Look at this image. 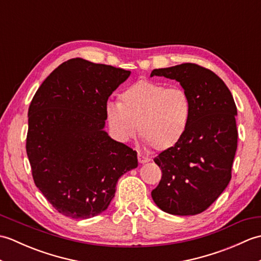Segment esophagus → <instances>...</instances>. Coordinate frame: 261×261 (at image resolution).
<instances>
[{
  "label": "esophagus",
  "mask_w": 261,
  "mask_h": 261,
  "mask_svg": "<svg viewBox=\"0 0 261 261\" xmlns=\"http://www.w3.org/2000/svg\"><path fill=\"white\" fill-rule=\"evenodd\" d=\"M138 160H139L140 164H146V163H148L150 159H149V158L146 157V156H143V154H140V153H139V154H138Z\"/></svg>",
  "instance_id": "34e87169"
}]
</instances>
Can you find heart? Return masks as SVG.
Instances as JSON below:
<instances>
[{"instance_id":"1","label":"heart","mask_w":261,"mask_h":261,"mask_svg":"<svg viewBox=\"0 0 261 261\" xmlns=\"http://www.w3.org/2000/svg\"><path fill=\"white\" fill-rule=\"evenodd\" d=\"M105 115L111 131L121 141L139 136L154 150L175 147L188 129L192 101L181 87L140 80L119 95V103H108Z\"/></svg>"}]
</instances>
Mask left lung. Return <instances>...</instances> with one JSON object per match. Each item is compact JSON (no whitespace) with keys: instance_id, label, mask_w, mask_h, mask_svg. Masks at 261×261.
I'll return each mask as SVG.
<instances>
[{"instance_id":"left-lung-1","label":"left lung","mask_w":261,"mask_h":261,"mask_svg":"<svg viewBox=\"0 0 261 261\" xmlns=\"http://www.w3.org/2000/svg\"><path fill=\"white\" fill-rule=\"evenodd\" d=\"M154 75L180 83L191 97L192 115L182 139L153 159L163 176L151 197L169 214L202 213L231 179L238 147L233 96L218 75L196 64L153 69Z\"/></svg>"}]
</instances>
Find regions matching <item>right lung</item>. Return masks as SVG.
I'll use <instances>...</instances> for the list:
<instances>
[{"mask_svg":"<svg viewBox=\"0 0 261 261\" xmlns=\"http://www.w3.org/2000/svg\"><path fill=\"white\" fill-rule=\"evenodd\" d=\"M130 71L73 58L38 88L25 149L33 181L60 214L90 219L108 208L137 151L103 130L108 99Z\"/></svg>","mask_w":261,"mask_h":261,"instance_id":"right-lung-1","label":"right lung"}]
</instances>
